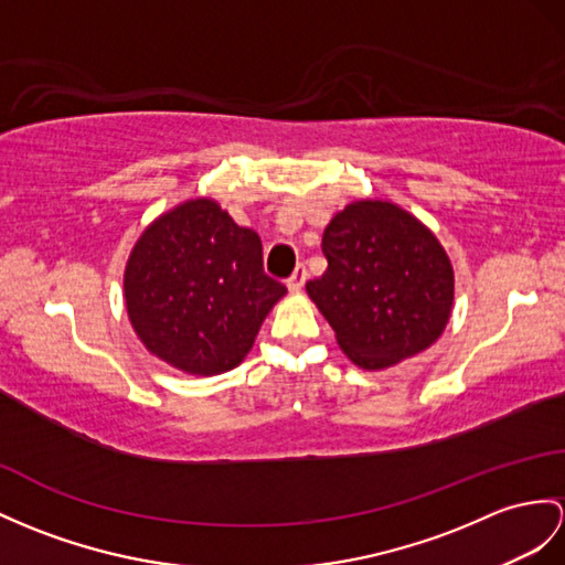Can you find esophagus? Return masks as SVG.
Wrapping results in <instances>:
<instances>
[{
	"label": "esophagus",
	"mask_w": 565,
	"mask_h": 565,
	"mask_svg": "<svg viewBox=\"0 0 565 565\" xmlns=\"http://www.w3.org/2000/svg\"><path fill=\"white\" fill-rule=\"evenodd\" d=\"M305 282H307V268H305V264H299L290 278H287V287H290L292 292H299L301 287H305Z\"/></svg>",
	"instance_id": "1"
}]
</instances>
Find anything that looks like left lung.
<instances>
[{
	"mask_svg": "<svg viewBox=\"0 0 565 565\" xmlns=\"http://www.w3.org/2000/svg\"><path fill=\"white\" fill-rule=\"evenodd\" d=\"M321 249L328 268L307 292L356 366H393L444 333L456 295L450 258L401 205H345L328 223Z\"/></svg>",
	"mask_w": 565,
	"mask_h": 565,
	"instance_id": "8db88e82",
	"label": "left lung"
}]
</instances>
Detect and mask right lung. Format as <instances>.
<instances>
[{"instance_id": "add662e5", "label": "right lung", "mask_w": 565, "mask_h": 565, "mask_svg": "<svg viewBox=\"0 0 565 565\" xmlns=\"http://www.w3.org/2000/svg\"><path fill=\"white\" fill-rule=\"evenodd\" d=\"M287 287L264 273V246L213 199L153 220L124 270L129 321L146 350L194 376L235 369Z\"/></svg>"}]
</instances>
